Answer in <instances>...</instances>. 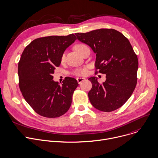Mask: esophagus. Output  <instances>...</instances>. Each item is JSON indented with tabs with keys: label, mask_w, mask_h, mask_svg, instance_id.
<instances>
[{
	"label": "esophagus",
	"mask_w": 158,
	"mask_h": 158,
	"mask_svg": "<svg viewBox=\"0 0 158 158\" xmlns=\"http://www.w3.org/2000/svg\"><path fill=\"white\" fill-rule=\"evenodd\" d=\"M77 80L78 84H80L81 82L85 81L86 78H77Z\"/></svg>",
	"instance_id": "34e87169"
}]
</instances>
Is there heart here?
Masks as SVG:
<instances>
[{"mask_svg":"<svg viewBox=\"0 0 158 158\" xmlns=\"http://www.w3.org/2000/svg\"><path fill=\"white\" fill-rule=\"evenodd\" d=\"M88 47L85 44H78L75 46V50L78 52L80 53V54H81L82 52L83 51V50ZM65 60V54L64 53L62 55H61V61H64ZM88 73V67H84L81 69H77L75 70L74 72H73V75H76V76H85Z\"/></svg>","mask_w":158,"mask_h":158,"instance_id":"b5f03b06","label":"heart"}]
</instances>
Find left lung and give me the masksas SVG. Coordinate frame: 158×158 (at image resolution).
<instances>
[{
    "mask_svg": "<svg viewBox=\"0 0 158 158\" xmlns=\"http://www.w3.org/2000/svg\"><path fill=\"white\" fill-rule=\"evenodd\" d=\"M75 35L96 53L95 73L106 74L103 83L94 77L88 79L92 83L88 94L91 105L105 112L118 109L131 96L137 83L138 60L130 41L111 28Z\"/></svg>",
    "mask_w": 158,
    "mask_h": 158,
    "instance_id": "obj_1",
    "label": "left lung"
}]
</instances>
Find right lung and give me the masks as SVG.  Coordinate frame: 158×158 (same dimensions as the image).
<instances>
[{
  "instance_id": "obj_1",
  "label": "right lung",
  "mask_w": 158,
  "mask_h": 158,
  "mask_svg": "<svg viewBox=\"0 0 158 158\" xmlns=\"http://www.w3.org/2000/svg\"><path fill=\"white\" fill-rule=\"evenodd\" d=\"M77 40L74 34L36 39L23 51L18 65L19 88L28 105L39 114L57 118L69 110L76 79L65 77L61 85L53 80L65 50Z\"/></svg>"
}]
</instances>
